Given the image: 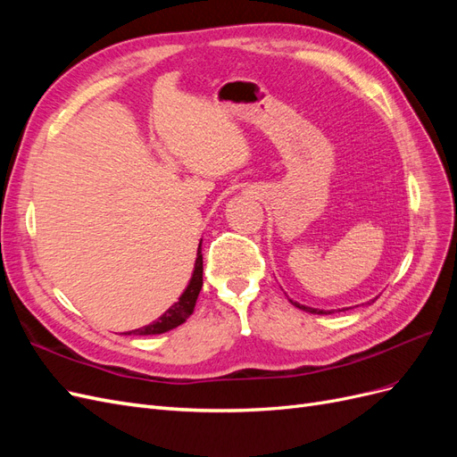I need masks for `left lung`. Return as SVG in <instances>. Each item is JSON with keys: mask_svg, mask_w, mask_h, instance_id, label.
I'll return each mask as SVG.
<instances>
[{"mask_svg": "<svg viewBox=\"0 0 457 457\" xmlns=\"http://www.w3.org/2000/svg\"><path fill=\"white\" fill-rule=\"evenodd\" d=\"M292 303H294V301H292ZM294 305H295L297 309H301V311L311 312V314H331V312H336V311H318V309H311V307H305V305H299V303H294ZM343 311H347V309H343Z\"/></svg>", "mask_w": 457, "mask_h": 457, "instance_id": "obj_1", "label": "left lung"}]
</instances>
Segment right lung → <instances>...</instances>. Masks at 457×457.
I'll return each instance as SVG.
<instances>
[{"label": "right lung", "instance_id": "add662e5", "mask_svg": "<svg viewBox=\"0 0 457 457\" xmlns=\"http://www.w3.org/2000/svg\"><path fill=\"white\" fill-rule=\"evenodd\" d=\"M202 274H204V259H202V247L198 245L195 272H192V278H190L187 289L183 292V295L179 297L175 305H171L168 311H165L156 322L143 326L139 329L128 331L126 336H131V334L133 336H158V334H165V331H170L177 326H181L187 320V318L192 314V311H195L196 299L200 295V289H202V284H204Z\"/></svg>", "mask_w": 457, "mask_h": 457}]
</instances>
